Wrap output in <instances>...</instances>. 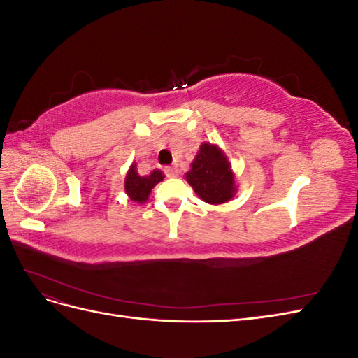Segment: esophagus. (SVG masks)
<instances>
[{"label":"esophagus","instance_id":"34e87169","mask_svg":"<svg viewBox=\"0 0 358 358\" xmlns=\"http://www.w3.org/2000/svg\"><path fill=\"white\" fill-rule=\"evenodd\" d=\"M164 173L167 178H176L178 176V169L175 167H164Z\"/></svg>","mask_w":358,"mask_h":358}]
</instances>
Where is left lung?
<instances>
[{
    "instance_id": "8db88e82",
    "label": "left lung",
    "mask_w": 358,
    "mask_h": 358,
    "mask_svg": "<svg viewBox=\"0 0 358 358\" xmlns=\"http://www.w3.org/2000/svg\"><path fill=\"white\" fill-rule=\"evenodd\" d=\"M187 180L197 196L210 204H221L234 196V178L221 149L210 143L200 146Z\"/></svg>"
}]
</instances>
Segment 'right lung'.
Listing matches in <instances>:
<instances>
[{"label": "right lung", "instance_id": "right-lung-1", "mask_svg": "<svg viewBox=\"0 0 358 358\" xmlns=\"http://www.w3.org/2000/svg\"><path fill=\"white\" fill-rule=\"evenodd\" d=\"M162 179H164V175H162L161 170H152L149 175L140 176L137 173L136 164H133L131 169L128 170L125 178V192L133 201L143 203L148 200L152 188Z\"/></svg>", "mask_w": 358, "mask_h": 358}]
</instances>
